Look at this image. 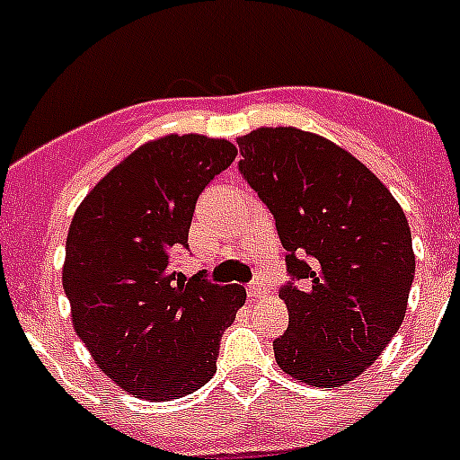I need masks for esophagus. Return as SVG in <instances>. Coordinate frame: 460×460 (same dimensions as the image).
I'll return each instance as SVG.
<instances>
[{"mask_svg":"<svg viewBox=\"0 0 460 460\" xmlns=\"http://www.w3.org/2000/svg\"><path fill=\"white\" fill-rule=\"evenodd\" d=\"M265 295H267V283L265 280L255 279L249 286V296L255 302V299H260V296H265Z\"/></svg>","mask_w":460,"mask_h":460,"instance_id":"esophagus-1","label":"esophagus"}]
</instances>
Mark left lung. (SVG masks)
<instances>
[{
    "label": "left lung",
    "instance_id": "1",
    "mask_svg": "<svg viewBox=\"0 0 460 460\" xmlns=\"http://www.w3.org/2000/svg\"><path fill=\"white\" fill-rule=\"evenodd\" d=\"M239 172L276 218L295 280L283 371L313 387H341L367 371L405 318L414 279L403 209L367 165L332 140L295 126L237 137Z\"/></svg>",
    "mask_w": 460,
    "mask_h": 460
}]
</instances>
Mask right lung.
<instances>
[{"label":"right lung","mask_w":460,"mask_h":460,"mask_svg":"<svg viewBox=\"0 0 460 460\" xmlns=\"http://www.w3.org/2000/svg\"><path fill=\"white\" fill-rule=\"evenodd\" d=\"M237 147L218 137L164 136L110 170L73 214L62 286L75 334L96 367L145 401L193 394L217 373L221 336L246 302L242 286L186 279L195 202Z\"/></svg>","instance_id":"right-lung-1"}]
</instances>
